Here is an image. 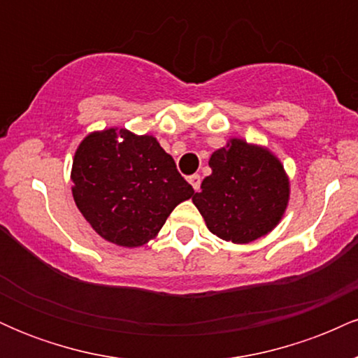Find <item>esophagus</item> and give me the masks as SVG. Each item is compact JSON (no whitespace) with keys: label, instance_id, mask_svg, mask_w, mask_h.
Here are the masks:
<instances>
[{"label":"esophagus","instance_id":"esophagus-1","mask_svg":"<svg viewBox=\"0 0 358 358\" xmlns=\"http://www.w3.org/2000/svg\"><path fill=\"white\" fill-rule=\"evenodd\" d=\"M200 182H202V178H200V175H192V176H188V183L192 185L193 190H195V192H199Z\"/></svg>","mask_w":358,"mask_h":358}]
</instances>
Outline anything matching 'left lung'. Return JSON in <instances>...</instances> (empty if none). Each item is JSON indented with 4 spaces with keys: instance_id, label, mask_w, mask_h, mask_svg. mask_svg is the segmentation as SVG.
Instances as JSON below:
<instances>
[{
    "instance_id": "left-lung-1",
    "label": "left lung",
    "mask_w": 358,
    "mask_h": 358,
    "mask_svg": "<svg viewBox=\"0 0 358 358\" xmlns=\"http://www.w3.org/2000/svg\"><path fill=\"white\" fill-rule=\"evenodd\" d=\"M208 166L212 173L205 176L192 202L213 236L249 244L281 222L291 185L281 159L269 148L231 138L213 151Z\"/></svg>"
}]
</instances>
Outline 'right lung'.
<instances>
[{
  "instance_id": "right-lung-1",
  "label": "right lung",
  "mask_w": 358,
  "mask_h": 358,
  "mask_svg": "<svg viewBox=\"0 0 358 358\" xmlns=\"http://www.w3.org/2000/svg\"><path fill=\"white\" fill-rule=\"evenodd\" d=\"M73 202L104 241L141 248L178 203L193 195L170 155L151 134L126 127L92 131L72 162Z\"/></svg>"
}]
</instances>
